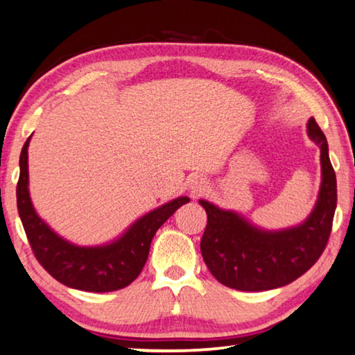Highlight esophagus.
Returning <instances> with one entry per match:
<instances>
[{"label": "esophagus", "mask_w": 355, "mask_h": 355, "mask_svg": "<svg viewBox=\"0 0 355 355\" xmlns=\"http://www.w3.org/2000/svg\"><path fill=\"white\" fill-rule=\"evenodd\" d=\"M206 187V181L202 178H193L190 181V189L193 193H201L202 190Z\"/></svg>", "instance_id": "obj_1"}]
</instances>
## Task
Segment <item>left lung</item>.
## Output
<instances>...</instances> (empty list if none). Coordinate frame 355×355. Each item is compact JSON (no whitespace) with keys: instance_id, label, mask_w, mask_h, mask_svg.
<instances>
[{"instance_id":"1","label":"left lung","mask_w":355,"mask_h":355,"mask_svg":"<svg viewBox=\"0 0 355 355\" xmlns=\"http://www.w3.org/2000/svg\"><path fill=\"white\" fill-rule=\"evenodd\" d=\"M309 137L321 148L322 181L316 206L304 223L283 231L259 230L236 212L200 200L207 225L201 254L211 274L239 291H267L304 275L327 245L336 209V176L329 159L327 139L315 119Z\"/></svg>"}]
</instances>
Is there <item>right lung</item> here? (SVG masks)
I'll list each match as a JSON object with an SVG mask.
<instances>
[{
	"label": "right lung",
	"instance_id": "add662e5",
	"mask_svg": "<svg viewBox=\"0 0 355 355\" xmlns=\"http://www.w3.org/2000/svg\"><path fill=\"white\" fill-rule=\"evenodd\" d=\"M20 154V178L17 184V207L40 266L69 288L89 293H110L123 289L135 280L146 264L155 231L178 207L190 200L181 196L138 218L119 239L101 247H78L64 241L34 211L28 190V146Z\"/></svg>",
	"mask_w": 355,
	"mask_h": 355
}]
</instances>
